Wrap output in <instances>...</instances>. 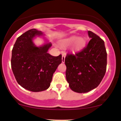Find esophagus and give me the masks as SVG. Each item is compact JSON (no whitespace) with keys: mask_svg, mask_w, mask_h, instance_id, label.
Here are the masks:
<instances>
[{"mask_svg":"<svg viewBox=\"0 0 121 121\" xmlns=\"http://www.w3.org/2000/svg\"><path fill=\"white\" fill-rule=\"evenodd\" d=\"M65 56L64 54L62 55V62L63 63H64V61H65Z\"/></svg>","mask_w":121,"mask_h":121,"instance_id":"esophagus-1","label":"esophagus"}]
</instances>
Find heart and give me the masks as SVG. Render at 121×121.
Here are the masks:
<instances>
[{"label":"heart","instance_id":"heart-1","mask_svg":"<svg viewBox=\"0 0 121 121\" xmlns=\"http://www.w3.org/2000/svg\"><path fill=\"white\" fill-rule=\"evenodd\" d=\"M74 42L73 50L74 51H79L82 49L85 44V40L83 38H78L73 36L65 40V44H71Z\"/></svg>","mask_w":121,"mask_h":121}]
</instances>
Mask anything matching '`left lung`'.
Returning <instances> with one entry per match:
<instances>
[{
  "mask_svg": "<svg viewBox=\"0 0 121 121\" xmlns=\"http://www.w3.org/2000/svg\"><path fill=\"white\" fill-rule=\"evenodd\" d=\"M91 38L80 52L67 54L65 58V75L73 91L85 93L95 88L107 69V53L104 41L94 33L88 31Z\"/></svg>",
  "mask_w": 121,
  "mask_h": 121,
  "instance_id": "1",
  "label": "left lung"
}]
</instances>
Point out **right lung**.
<instances>
[{
    "label": "right lung",
    "instance_id": "obj_1",
    "mask_svg": "<svg viewBox=\"0 0 121 121\" xmlns=\"http://www.w3.org/2000/svg\"><path fill=\"white\" fill-rule=\"evenodd\" d=\"M36 29L28 30L17 39L12 49L11 66L17 83L33 92L49 88L55 71L62 62V56L55 57L47 53L52 46L47 43L36 47L33 39L41 36Z\"/></svg>",
    "mask_w": 121,
    "mask_h": 121
}]
</instances>
